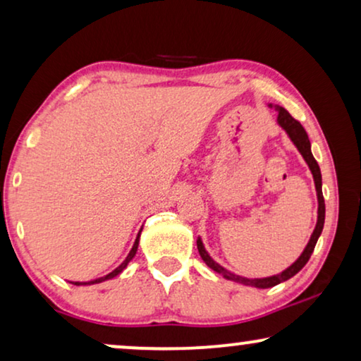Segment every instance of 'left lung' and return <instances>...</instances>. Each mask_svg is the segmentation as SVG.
Instances as JSON below:
<instances>
[{
  "instance_id": "8db88e82",
  "label": "left lung",
  "mask_w": 361,
  "mask_h": 361,
  "mask_svg": "<svg viewBox=\"0 0 361 361\" xmlns=\"http://www.w3.org/2000/svg\"><path fill=\"white\" fill-rule=\"evenodd\" d=\"M269 108H274V110L278 111V125L283 128V130L286 131V135L289 136V140L294 142V146L298 147L300 156L304 157V161L307 162L310 172H312L315 192H317L319 209H317V224H315V228L312 231V235H310L309 243L305 245V248H304L302 253H300L299 258L295 259L294 263L289 266V268L281 271L279 274L268 276V278H245V276H238V274L231 273V271L225 269L224 266H220L219 263H216V261L209 255V251L205 250L204 241H202L200 236L197 238V250H199L200 258L205 261V264L209 266L210 269H214L215 273L224 276L225 279L235 281V283H238V284L251 286V288H258V289H268V288H273V286L279 284V283H284V281L290 279L293 276L298 274L299 271L304 268L305 263H307L309 258H310V255H312V251L315 248V243H317L320 233H322L324 221H325V204H324V195H322V174H320V167L317 164V161L314 159L312 151H310V141H309L307 133H305L302 125H300L298 120H294V118L289 115V111L284 110L283 106L271 105V103H269Z\"/></svg>"
}]
</instances>
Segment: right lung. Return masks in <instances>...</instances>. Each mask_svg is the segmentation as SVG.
Masks as SVG:
<instances>
[{"label":"right lung","instance_id":"right-lung-1","mask_svg":"<svg viewBox=\"0 0 361 361\" xmlns=\"http://www.w3.org/2000/svg\"><path fill=\"white\" fill-rule=\"evenodd\" d=\"M141 231H142V228L140 230V233H137V236H136V240H135V245H133V248L130 250V253H128V256L125 258V261H123V263L118 266L116 269H113L111 273H108L106 276H102V278H97V279H92V281H72V284H75V286H90V284H98V283H102V281H108V279H113V278H116L118 274H121L123 271L126 269V266L130 264V261L135 258L136 256V251H137V246H140V238H141Z\"/></svg>","mask_w":361,"mask_h":361}]
</instances>
